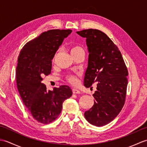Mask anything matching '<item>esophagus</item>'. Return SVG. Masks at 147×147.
Segmentation results:
<instances>
[{
	"mask_svg": "<svg viewBox=\"0 0 147 147\" xmlns=\"http://www.w3.org/2000/svg\"><path fill=\"white\" fill-rule=\"evenodd\" d=\"M72 92H73V93H74V94H80V93H81V92L80 90H77L76 88L72 89Z\"/></svg>",
	"mask_w": 147,
	"mask_h": 147,
	"instance_id": "esophagus-1",
	"label": "esophagus"
}]
</instances>
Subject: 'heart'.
<instances>
[{
    "label": "heart",
    "mask_w": 147,
    "mask_h": 147,
    "mask_svg": "<svg viewBox=\"0 0 147 147\" xmlns=\"http://www.w3.org/2000/svg\"><path fill=\"white\" fill-rule=\"evenodd\" d=\"M81 51H84V50L82 47L78 46V45L74 46L71 49V54H72V55L75 54H76V53L81 52ZM65 78H66V80H67L68 82H69L70 83L73 84V85H75V84H76L77 82H78L77 77L75 75H74V74H67L66 77H65Z\"/></svg>",
    "instance_id": "b5f03b06"
}]
</instances>
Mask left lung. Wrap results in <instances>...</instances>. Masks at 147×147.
Returning <instances> with one entry per match:
<instances>
[{
  "label": "left lung",
  "instance_id": "8db88e82",
  "mask_svg": "<svg viewBox=\"0 0 147 147\" xmlns=\"http://www.w3.org/2000/svg\"><path fill=\"white\" fill-rule=\"evenodd\" d=\"M86 38L89 52L84 85L97 83L94 104L85 112L90 124L102 126L119 114L125 103L128 71L117 47L104 32L86 29L76 32Z\"/></svg>",
  "mask_w": 147,
  "mask_h": 147
}]
</instances>
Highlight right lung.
<instances>
[{"instance_id":"1","label":"right lung","mask_w":147,"mask_h":147,"mask_svg":"<svg viewBox=\"0 0 147 147\" xmlns=\"http://www.w3.org/2000/svg\"><path fill=\"white\" fill-rule=\"evenodd\" d=\"M71 30H51L26 43L18 56L16 67L18 90L24 105L36 121L49 124L61 114L62 103L71 96L72 90L67 85L47 90L42 83V76H48L54 58L65 38Z\"/></svg>"}]
</instances>
